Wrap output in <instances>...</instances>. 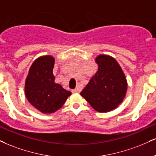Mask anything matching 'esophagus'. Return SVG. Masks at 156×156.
I'll return each mask as SVG.
<instances>
[{"label":"esophagus","instance_id":"obj_1","mask_svg":"<svg viewBox=\"0 0 156 156\" xmlns=\"http://www.w3.org/2000/svg\"><path fill=\"white\" fill-rule=\"evenodd\" d=\"M80 91H81V89H80L79 86H78V87H77L76 89H75L73 90L72 92H73V93H80Z\"/></svg>","mask_w":156,"mask_h":156}]
</instances>
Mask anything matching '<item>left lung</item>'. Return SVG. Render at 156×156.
I'll list each match as a JSON object with an SVG mask.
<instances>
[{"label": "left lung", "instance_id": "8db88e82", "mask_svg": "<svg viewBox=\"0 0 156 156\" xmlns=\"http://www.w3.org/2000/svg\"><path fill=\"white\" fill-rule=\"evenodd\" d=\"M95 61L98 70L80 94L97 111H111L126 97V78L119 62L111 56L99 54Z\"/></svg>", "mask_w": 156, "mask_h": 156}]
</instances>
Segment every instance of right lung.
<instances>
[{"label":"right lung","mask_w":156,"mask_h":156,"mask_svg":"<svg viewBox=\"0 0 156 156\" xmlns=\"http://www.w3.org/2000/svg\"><path fill=\"white\" fill-rule=\"evenodd\" d=\"M54 62L51 55L37 58L30 67L24 83V94L28 102L44 114L55 112L72 94L54 81Z\"/></svg>","instance_id":"right-lung-1"}]
</instances>
